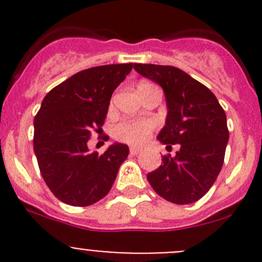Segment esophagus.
<instances>
[{
    "label": "esophagus",
    "mask_w": 262,
    "mask_h": 262,
    "mask_svg": "<svg viewBox=\"0 0 262 262\" xmlns=\"http://www.w3.org/2000/svg\"><path fill=\"white\" fill-rule=\"evenodd\" d=\"M140 151H142V148H139V147H131V148H129V154H131V155H138Z\"/></svg>",
    "instance_id": "obj_1"
}]
</instances>
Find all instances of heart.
<instances>
[{"instance_id":"heart-1","label":"heart","mask_w":262,"mask_h":262,"mask_svg":"<svg viewBox=\"0 0 262 262\" xmlns=\"http://www.w3.org/2000/svg\"><path fill=\"white\" fill-rule=\"evenodd\" d=\"M151 131L152 123L149 120H128L114 127V136L122 142L139 144L144 142Z\"/></svg>"}]
</instances>
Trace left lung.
<instances>
[{
    "label": "left lung",
    "mask_w": 262,
    "mask_h": 262,
    "mask_svg": "<svg viewBox=\"0 0 262 262\" xmlns=\"http://www.w3.org/2000/svg\"><path fill=\"white\" fill-rule=\"evenodd\" d=\"M134 69L165 94L168 113L157 140L166 148L180 144L174 156H163V164L148 173V182L169 202H196L223 166L230 138L226 113L209 88L181 69L155 64H134Z\"/></svg>",
    "instance_id": "left-lung-1"
}]
</instances>
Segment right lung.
I'll return each instance as SVG.
<instances>
[{
    "label": "right lung",
    "mask_w": 262,
    "mask_h": 262,
    "mask_svg": "<svg viewBox=\"0 0 262 262\" xmlns=\"http://www.w3.org/2000/svg\"><path fill=\"white\" fill-rule=\"evenodd\" d=\"M133 69L110 64L85 69L48 92L34 119V151L53 195L71 206L93 205L110 191L128 145L89 152L92 129L103 126L111 94Z\"/></svg>",
    "instance_id": "1"
}]
</instances>
